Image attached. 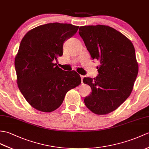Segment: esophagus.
I'll use <instances>...</instances> for the list:
<instances>
[{
    "label": "esophagus",
    "instance_id": "34e87169",
    "mask_svg": "<svg viewBox=\"0 0 149 149\" xmlns=\"http://www.w3.org/2000/svg\"><path fill=\"white\" fill-rule=\"evenodd\" d=\"M84 75H81V81H82V82L83 79H84Z\"/></svg>",
    "mask_w": 149,
    "mask_h": 149
}]
</instances>
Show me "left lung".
Masks as SVG:
<instances>
[{
  "label": "left lung",
  "mask_w": 149,
  "mask_h": 149,
  "mask_svg": "<svg viewBox=\"0 0 149 149\" xmlns=\"http://www.w3.org/2000/svg\"><path fill=\"white\" fill-rule=\"evenodd\" d=\"M79 33L92 59L100 63L97 77L83 79L92 89L84 98L85 105L98 115L112 112L133 90L138 72L134 47L126 36L109 26H82Z\"/></svg>",
  "instance_id": "left-lung-1"
}]
</instances>
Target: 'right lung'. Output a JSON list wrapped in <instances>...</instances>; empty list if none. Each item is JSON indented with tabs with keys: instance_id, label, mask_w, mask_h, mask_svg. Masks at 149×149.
Here are the masks:
<instances>
[{
	"instance_id": "right-lung-1",
	"label": "right lung",
	"mask_w": 149,
	"mask_h": 149,
	"mask_svg": "<svg viewBox=\"0 0 149 149\" xmlns=\"http://www.w3.org/2000/svg\"><path fill=\"white\" fill-rule=\"evenodd\" d=\"M79 26L53 23L40 25L23 37L15 57L17 84L29 104L44 112L57 109L66 93L81 83L74 70H63L54 60L63 54V44Z\"/></svg>"
}]
</instances>
